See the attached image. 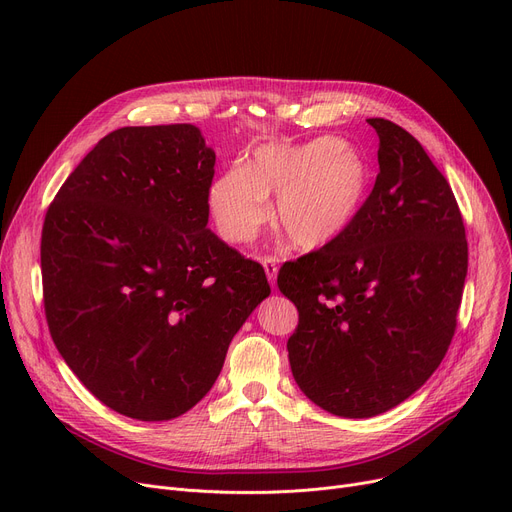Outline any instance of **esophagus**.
<instances>
[{
  "instance_id": "esophagus-1",
  "label": "esophagus",
  "mask_w": 512,
  "mask_h": 512,
  "mask_svg": "<svg viewBox=\"0 0 512 512\" xmlns=\"http://www.w3.org/2000/svg\"><path fill=\"white\" fill-rule=\"evenodd\" d=\"M261 265H263L267 280H270V284L274 286V284H276V274H278V263H276V259H274V257H261Z\"/></svg>"
}]
</instances>
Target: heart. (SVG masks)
I'll return each instance as SVG.
<instances>
[{"instance_id":"obj_1","label":"heart","mask_w":512,"mask_h":512,"mask_svg":"<svg viewBox=\"0 0 512 512\" xmlns=\"http://www.w3.org/2000/svg\"><path fill=\"white\" fill-rule=\"evenodd\" d=\"M371 166L361 149L330 137L301 145H263L247 168L232 166L209 186V213L230 245H249L272 220L301 251L330 245L355 222L371 191Z\"/></svg>"}]
</instances>
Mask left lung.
<instances>
[{"label":"left lung","mask_w":512,"mask_h":512,"mask_svg":"<svg viewBox=\"0 0 512 512\" xmlns=\"http://www.w3.org/2000/svg\"><path fill=\"white\" fill-rule=\"evenodd\" d=\"M380 137L371 193L330 245L278 272L299 311L288 361L299 388L338 417L386 413L442 363L467 278L465 224L444 174L398 124Z\"/></svg>","instance_id":"obj_1"}]
</instances>
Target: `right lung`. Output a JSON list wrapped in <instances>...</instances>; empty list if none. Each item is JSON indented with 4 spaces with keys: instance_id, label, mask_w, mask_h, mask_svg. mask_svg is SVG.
<instances>
[{
    "instance_id": "obj_1",
    "label": "right lung",
    "mask_w": 512,
    "mask_h": 512,
    "mask_svg": "<svg viewBox=\"0 0 512 512\" xmlns=\"http://www.w3.org/2000/svg\"><path fill=\"white\" fill-rule=\"evenodd\" d=\"M215 153L193 124L124 126L66 178L41 232L49 334L85 388L139 421L180 417L270 294L209 228Z\"/></svg>"
}]
</instances>
